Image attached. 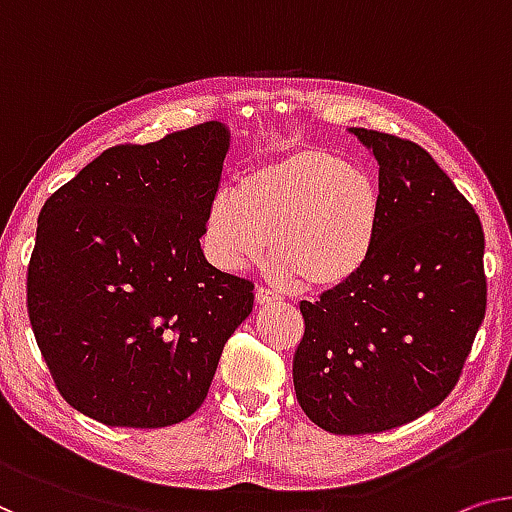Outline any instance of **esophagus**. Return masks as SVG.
Wrapping results in <instances>:
<instances>
[{
    "label": "esophagus",
    "instance_id": "obj_1",
    "mask_svg": "<svg viewBox=\"0 0 512 512\" xmlns=\"http://www.w3.org/2000/svg\"><path fill=\"white\" fill-rule=\"evenodd\" d=\"M255 301H257V305H273V303H278V301H280V296H278V294H273L271 289L259 287V289H257V294H255Z\"/></svg>",
    "mask_w": 512,
    "mask_h": 512
}]
</instances>
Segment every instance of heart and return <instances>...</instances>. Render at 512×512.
<instances>
[{
	"instance_id": "1",
	"label": "heart",
	"mask_w": 512,
	"mask_h": 512,
	"mask_svg": "<svg viewBox=\"0 0 512 512\" xmlns=\"http://www.w3.org/2000/svg\"><path fill=\"white\" fill-rule=\"evenodd\" d=\"M379 213V188L363 167L301 147L250 167L236 188H220L202 243L213 266L239 271L262 259L269 239L276 280L335 292L368 264Z\"/></svg>"
}]
</instances>
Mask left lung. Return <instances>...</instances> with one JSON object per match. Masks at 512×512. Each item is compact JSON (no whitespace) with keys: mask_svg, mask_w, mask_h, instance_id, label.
Returning <instances> with one entry per match:
<instances>
[{"mask_svg":"<svg viewBox=\"0 0 512 512\" xmlns=\"http://www.w3.org/2000/svg\"><path fill=\"white\" fill-rule=\"evenodd\" d=\"M352 133L379 163V232L358 276L315 303L294 391L312 423L333 434L404 425L448 398L487 305L478 213L416 142Z\"/></svg>","mask_w":512,"mask_h":512,"instance_id":"left-lung-1","label":"left lung"}]
</instances>
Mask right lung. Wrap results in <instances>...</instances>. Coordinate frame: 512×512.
I'll return each instance as SVG.
<instances>
[{
	"instance_id": "right-lung-1",
	"label": "right lung",
	"mask_w": 512,
	"mask_h": 512,
	"mask_svg": "<svg viewBox=\"0 0 512 512\" xmlns=\"http://www.w3.org/2000/svg\"><path fill=\"white\" fill-rule=\"evenodd\" d=\"M230 131L218 121L117 144L45 200L27 312L64 400L112 427H167L200 409L255 285L200 239Z\"/></svg>"
}]
</instances>
